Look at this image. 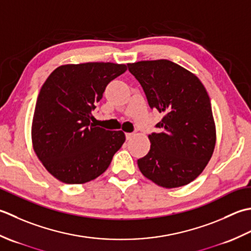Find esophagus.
I'll return each mask as SVG.
<instances>
[{
  "mask_svg": "<svg viewBox=\"0 0 251 251\" xmlns=\"http://www.w3.org/2000/svg\"><path fill=\"white\" fill-rule=\"evenodd\" d=\"M133 136H134V134H133V133H126V137L127 141L131 140Z\"/></svg>",
  "mask_w": 251,
  "mask_h": 251,
  "instance_id": "34e87169",
  "label": "esophagus"
}]
</instances>
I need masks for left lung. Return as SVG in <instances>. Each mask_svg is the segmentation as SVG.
I'll return each instance as SVG.
<instances>
[{"mask_svg": "<svg viewBox=\"0 0 251 251\" xmlns=\"http://www.w3.org/2000/svg\"><path fill=\"white\" fill-rule=\"evenodd\" d=\"M151 109L163 117L160 133L148 135L151 150L137 160L148 180L166 188L191 183L208 165L217 133L210 99L191 71L168 59L127 64Z\"/></svg>", "mask_w": 251, "mask_h": 251, "instance_id": "obj_1", "label": "left lung"}]
</instances>
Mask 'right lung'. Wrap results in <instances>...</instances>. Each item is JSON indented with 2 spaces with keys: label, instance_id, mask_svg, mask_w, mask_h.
I'll list each match as a JSON object with an SVG mask.
<instances>
[{
  "label": "right lung",
  "instance_id": "obj_1",
  "mask_svg": "<svg viewBox=\"0 0 251 251\" xmlns=\"http://www.w3.org/2000/svg\"><path fill=\"white\" fill-rule=\"evenodd\" d=\"M125 64H68L56 68L40 90L31 140L45 169L66 184L94 180L109 167L126 141L122 131L91 122L92 110L111 80L126 73Z\"/></svg>",
  "mask_w": 251,
  "mask_h": 251
}]
</instances>
